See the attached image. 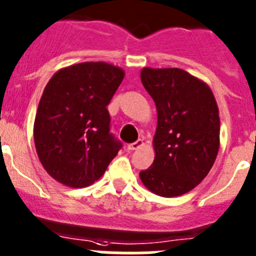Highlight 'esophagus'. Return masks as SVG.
<instances>
[{
	"label": "esophagus",
	"mask_w": 256,
	"mask_h": 256,
	"mask_svg": "<svg viewBox=\"0 0 256 256\" xmlns=\"http://www.w3.org/2000/svg\"><path fill=\"white\" fill-rule=\"evenodd\" d=\"M142 146H144V140H136V142H133V144H128V150H130V151H134V150H138L140 147H142Z\"/></svg>",
	"instance_id": "obj_1"
}]
</instances>
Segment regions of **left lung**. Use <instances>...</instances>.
I'll return each instance as SVG.
<instances>
[{
	"label": "left lung",
	"mask_w": 256,
	"mask_h": 256,
	"mask_svg": "<svg viewBox=\"0 0 256 256\" xmlns=\"http://www.w3.org/2000/svg\"><path fill=\"white\" fill-rule=\"evenodd\" d=\"M157 109L154 160L140 171L144 186L171 198L190 192L208 175L220 150L218 106L210 86L180 68L140 71Z\"/></svg>",
	"instance_id": "left-lung-1"
}]
</instances>
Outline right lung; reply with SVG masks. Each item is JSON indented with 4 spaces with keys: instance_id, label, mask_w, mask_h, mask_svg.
I'll use <instances>...</instances> for the list:
<instances>
[{
    "instance_id": "obj_1",
    "label": "right lung",
    "mask_w": 256,
    "mask_h": 256,
    "mask_svg": "<svg viewBox=\"0 0 256 256\" xmlns=\"http://www.w3.org/2000/svg\"><path fill=\"white\" fill-rule=\"evenodd\" d=\"M124 78L105 62L68 66L46 84L34 122L35 148L54 180L85 188L100 179L122 144L110 133L106 106Z\"/></svg>"
}]
</instances>
